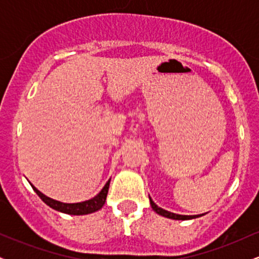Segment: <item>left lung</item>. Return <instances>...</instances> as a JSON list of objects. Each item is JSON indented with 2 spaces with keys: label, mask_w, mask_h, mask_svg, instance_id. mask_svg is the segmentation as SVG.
Segmentation results:
<instances>
[{
  "label": "left lung",
  "mask_w": 259,
  "mask_h": 259,
  "mask_svg": "<svg viewBox=\"0 0 259 259\" xmlns=\"http://www.w3.org/2000/svg\"><path fill=\"white\" fill-rule=\"evenodd\" d=\"M150 203H151V207H152V209L154 212L157 213V214L162 215V217H165V218H169V219H175V221H189V219H195V218H198V217L203 215V214H197V215H181V214H177V213H171V212H168V210L163 209V208H160L157 206L156 203L152 201V198L150 197Z\"/></svg>",
  "instance_id": "8db88e82"
}]
</instances>
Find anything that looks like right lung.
Masks as SVG:
<instances>
[{
    "instance_id": "obj_1",
    "label": "right lung",
    "mask_w": 259,
    "mask_h": 259,
    "mask_svg": "<svg viewBox=\"0 0 259 259\" xmlns=\"http://www.w3.org/2000/svg\"><path fill=\"white\" fill-rule=\"evenodd\" d=\"M109 183H111V179L106 183V185L102 187V190L97 194L95 197L90 198V200H86L82 202H76V203H64V202L56 201L53 198L47 197L46 195H44L42 192L38 191V190L29 181L34 191L38 195V197L42 200L47 206H50L53 209L58 210V212L65 213V214H72V215H84V214H90V213L96 212V210L101 209L105 204L107 194H108L109 189Z\"/></svg>"
}]
</instances>
